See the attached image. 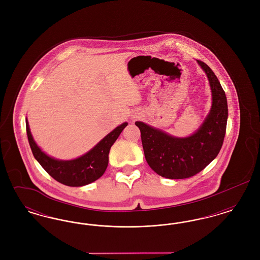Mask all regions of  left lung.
<instances>
[{"instance_id": "obj_1", "label": "left lung", "mask_w": 260, "mask_h": 260, "mask_svg": "<svg viewBox=\"0 0 260 260\" xmlns=\"http://www.w3.org/2000/svg\"><path fill=\"white\" fill-rule=\"evenodd\" d=\"M207 75L211 90V107L198 129L187 137L171 136L143 122H136L141 133L145 159L162 177L183 179L203 171L222 147L228 118L227 99L210 67L197 60Z\"/></svg>"}]
</instances>
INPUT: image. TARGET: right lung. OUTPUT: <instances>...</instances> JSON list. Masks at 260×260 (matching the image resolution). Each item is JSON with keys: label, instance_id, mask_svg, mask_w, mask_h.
<instances>
[{"label": "right lung", "instance_id": "obj_1", "mask_svg": "<svg viewBox=\"0 0 260 260\" xmlns=\"http://www.w3.org/2000/svg\"><path fill=\"white\" fill-rule=\"evenodd\" d=\"M126 125V122L118 125L93 148L81 157L73 160H58L50 157L38 146L26 119L28 141L35 159L52 178L64 185L71 187L87 185L103 175L108 166L110 148Z\"/></svg>", "mask_w": 260, "mask_h": 260}]
</instances>
